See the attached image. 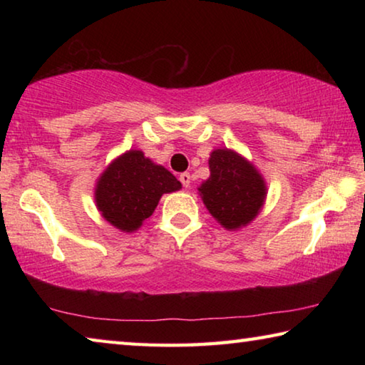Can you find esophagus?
<instances>
[{
	"label": "esophagus",
	"mask_w": 365,
	"mask_h": 365,
	"mask_svg": "<svg viewBox=\"0 0 365 365\" xmlns=\"http://www.w3.org/2000/svg\"><path fill=\"white\" fill-rule=\"evenodd\" d=\"M180 182H182V185L185 188H188L190 187V183H191V175L188 174V172H183V174H180Z\"/></svg>",
	"instance_id": "obj_1"
}]
</instances>
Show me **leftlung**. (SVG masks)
I'll return each mask as SVG.
<instances>
[{
	"label": "left lung",
	"mask_w": 365,
	"mask_h": 365,
	"mask_svg": "<svg viewBox=\"0 0 365 365\" xmlns=\"http://www.w3.org/2000/svg\"><path fill=\"white\" fill-rule=\"evenodd\" d=\"M209 172L211 175L197 188L209 214L230 232L250 225L267 197L261 172L230 148H215L209 156Z\"/></svg>",
	"instance_id": "8db88e82"
}]
</instances>
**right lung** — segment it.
<instances>
[{
	"label": "right lung",
	"instance_id": "right-lung-1",
	"mask_svg": "<svg viewBox=\"0 0 365 365\" xmlns=\"http://www.w3.org/2000/svg\"><path fill=\"white\" fill-rule=\"evenodd\" d=\"M182 183L141 150H128L109 163L95 185V205L103 219L123 233H133L153 215L160 196Z\"/></svg>",
	"mask_w": 365,
	"mask_h": 365
}]
</instances>
